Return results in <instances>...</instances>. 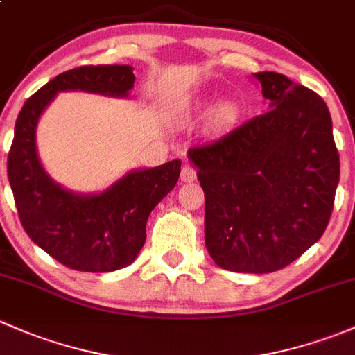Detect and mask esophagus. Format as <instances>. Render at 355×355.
Segmentation results:
<instances>
[{
	"instance_id": "34e87169",
	"label": "esophagus",
	"mask_w": 355,
	"mask_h": 355,
	"mask_svg": "<svg viewBox=\"0 0 355 355\" xmlns=\"http://www.w3.org/2000/svg\"><path fill=\"white\" fill-rule=\"evenodd\" d=\"M196 177H198V171H196V168L191 166V164H184V168H182V173H180L182 182H192V180H196Z\"/></svg>"
}]
</instances>
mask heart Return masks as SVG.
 Instances as JSON below:
<instances>
[{
    "instance_id": "obj_1",
    "label": "heart",
    "mask_w": 355,
    "mask_h": 355,
    "mask_svg": "<svg viewBox=\"0 0 355 355\" xmlns=\"http://www.w3.org/2000/svg\"><path fill=\"white\" fill-rule=\"evenodd\" d=\"M204 105L206 103H200L199 106ZM239 114H241V110H239V106L235 103H223V105L218 106L216 111H214L213 123L216 127H230V125H234L239 120Z\"/></svg>"
}]
</instances>
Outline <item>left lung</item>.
I'll use <instances>...</instances> for the list:
<instances>
[{
    "label": "left lung",
    "instance_id": "1",
    "mask_svg": "<svg viewBox=\"0 0 355 355\" xmlns=\"http://www.w3.org/2000/svg\"><path fill=\"white\" fill-rule=\"evenodd\" d=\"M270 111L189 157L204 191L209 256L237 273H271L320 241L330 221L340 156L323 98L277 71L254 73Z\"/></svg>",
    "mask_w": 355,
    "mask_h": 355
}]
</instances>
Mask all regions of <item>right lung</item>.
Instances as JSON below:
<instances>
[{"mask_svg": "<svg viewBox=\"0 0 355 355\" xmlns=\"http://www.w3.org/2000/svg\"><path fill=\"white\" fill-rule=\"evenodd\" d=\"M128 65H84L56 75L25 101L8 153V180L32 242L70 270L106 273L128 266L146 242V223L180 177V159L132 171L99 196H75L46 175L35 153V125L58 91L127 96Z\"/></svg>", "mask_w": 355, "mask_h": 355, "instance_id": "obj_1", "label": "right lung"}]
</instances>
